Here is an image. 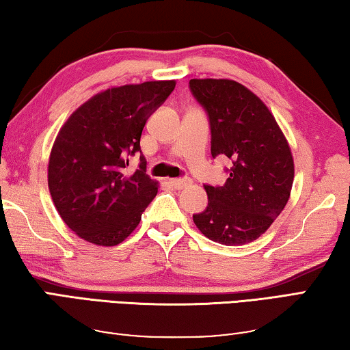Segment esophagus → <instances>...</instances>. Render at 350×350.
<instances>
[{
  "instance_id": "esophagus-1",
  "label": "esophagus",
  "mask_w": 350,
  "mask_h": 350,
  "mask_svg": "<svg viewBox=\"0 0 350 350\" xmlns=\"http://www.w3.org/2000/svg\"><path fill=\"white\" fill-rule=\"evenodd\" d=\"M169 183H170L172 187L178 189V191H180V189H185V187L192 185L191 178H172Z\"/></svg>"
}]
</instances>
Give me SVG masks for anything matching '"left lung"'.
Segmentation results:
<instances>
[{"label": "left lung", "instance_id": "1", "mask_svg": "<svg viewBox=\"0 0 350 350\" xmlns=\"http://www.w3.org/2000/svg\"><path fill=\"white\" fill-rule=\"evenodd\" d=\"M209 118L211 153L232 161L223 186H204L208 206L193 223L213 242L239 246L259 239L287 204L295 164L268 107L229 79H191Z\"/></svg>", "mask_w": 350, "mask_h": 350}]
</instances>
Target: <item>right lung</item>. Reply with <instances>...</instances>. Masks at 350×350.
Segmentation results:
<instances>
[{
	"instance_id": "obj_1",
	"label": "right lung",
	"mask_w": 350,
	"mask_h": 350,
	"mask_svg": "<svg viewBox=\"0 0 350 350\" xmlns=\"http://www.w3.org/2000/svg\"><path fill=\"white\" fill-rule=\"evenodd\" d=\"M175 80L108 88L74 111L57 135L48 186L57 213L80 239L97 246L124 242L158 192L146 158L129 174V154L141 152L142 129L167 99Z\"/></svg>"
}]
</instances>
